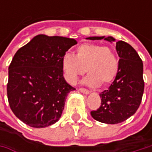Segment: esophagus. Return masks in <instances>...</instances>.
Wrapping results in <instances>:
<instances>
[{
    "instance_id": "obj_1",
    "label": "esophagus",
    "mask_w": 152,
    "mask_h": 152,
    "mask_svg": "<svg viewBox=\"0 0 152 152\" xmlns=\"http://www.w3.org/2000/svg\"><path fill=\"white\" fill-rule=\"evenodd\" d=\"M79 91H80V92H82L83 94H85V95L90 94V91H88V90H86V89H84V88H79Z\"/></svg>"
}]
</instances>
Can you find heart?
Returning a JSON list of instances; mask_svg holds the SVG:
<instances>
[{
    "mask_svg": "<svg viewBox=\"0 0 152 152\" xmlns=\"http://www.w3.org/2000/svg\"><path fill=\"white\" fill-rule=\"evenodd\" d=\"M61 65L65 79L71 85L76 84L85 70L89 74L85 83L90 86L107 85L118 72V60L114 50L108 46L92 43L79 45L74 56L65 53Z\"/></svg>",
    "mask_w": 152,
    "mask_h": 152,
    "instance_id": "1",
    "label": "heart"
}]
</instances>
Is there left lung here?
Masks as SVG:
<instances>
[{
    "label": "left lung",
    "mask_w": 152,
    "mask_h": 152,
    "mask_svg": "<svg viewBox=\"0 0 152 152\" xmlns=\"http://www.w3.org/2000/svg\"><path fill=\"white\" fill-rule=\"evenodd\" d=\"M87 39L115 41L112 36ZM116 50L119 56L118 72L110 87L100 94L101 107L91 112L94 119L107 124L122 123L136 113L145 87L143 62L136 50L123 40L116 42Z\"/></svg>",
    "instance_id": "left-lung-1"
}]
</instances>
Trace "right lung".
<instances>
[{
  "label": "right lung",
  "mask_w": 152,
  "mask_h": 152,
  "mask_svg": "<svg viewBox=\"0 0 152 152\" xmlns=\"http://www.w3.org/2000/svg\"><path fill=\"white\" fill-rule=\"evenodd\" d=\"M74 39L36 35L16 52L8 67L7 98L12 113L30 127L45 128L61 118L75 89L63 77L61 59Z\"/></svg>",
  "instance_id": "obj_1"
}]
</instances>
